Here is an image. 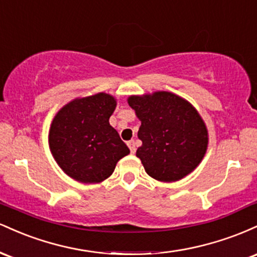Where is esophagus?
Returning <instances> with one entry per match:
<instances>
[{
  "label": "esophagus",
  "mask_w": 257,
  "mask_h": 257,
  "mask_svg": "<svg viewBox=\"0 0 257 257\" xmlns=\"http://www.w3.org/2000/svg\"><path fill=\"white\" fill-rule=\"evenodd\" d=\"M126 145H128L129 150H131V152H132V153H135V151H137V147H135V143H134V140L128 141V144H126Z\"/></svg>",
  "instance_id": "obj_1"
}]
</instances>
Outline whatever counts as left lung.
I'll use <instances>...</instances> for the list:
<instances>
[{
  "instance_id": "8db88e82",
  "label": "left lung",
  "mask_w": 257,
  "mask_h": 257,
  "mask_svg": "<svg viewBox=\"0 0 257 257\" xmlns=\"http://www.w3.org/2000/svg\"><path fill=\"white\" fill-rule=\"evenodd\" d=\"M128 104L141 122L138 149L145 172L162 182L184 179L199 166L209 144L208 129L196 107L187 100L158 90L131 95Z\"/></svg>"
}]
</instances>
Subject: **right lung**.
<instances>
[{"instance_id": "add662e5", "label": "right lung", "mask_w": 257, "mask_h": 257, "mask_svg": "<svg viewBox=\"0 0 257 257\" xmlns=\"http://www.w3.org/2000/svg\"><path fill=\"white\" fill-rule=\"evenodd\" d=\"M117 99L107 93L76 98L57 112L48 144L58 166L82 184H99L110 178L129 149L110 125Z\"/></svg>"}]
</instances>
